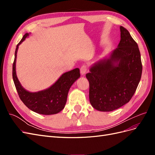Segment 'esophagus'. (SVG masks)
I'll use <instances>...</instances> for the list:
<instances>
[{"label": "esophagus", "instance_id": "1", "mask_svg": "<svg viewBox=\"0 0 155 155\" xmlns=\"http://www.w3.org/2000/svg\"><path fill=\"white\" fill-rule=\"evenodd\" d=\"M87 71V67L86 66V65H83V66L81 67L80 68V72L81 74V75H85L86 74Z\"/></svg>", "mask_w": 155, "mask_h": 155}]
</instances>
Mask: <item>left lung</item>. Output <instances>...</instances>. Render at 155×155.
<instances>
[{
    "label": "left lung",
    "mask_w": 155,
    "mask_h": 155,
    "mask_svg": "<svg viewBox=\"0 0 155 155\" xmlns=\"http://www.w3.org/2000/svg\"><path fill=\"white\" fill-rule=\"evenodd\" d=\"M120 29L118 47L92 64L86 74L91 104L99 111H112L128 103L141 79L138 46L127 30L123 26Z\"/></svg>",
    "instance_id": "left-lung-1"
}]
</instances>
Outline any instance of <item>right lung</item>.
<instances>
[{"label":"right lung","mask_w":155,"mask_h":155,"mask_svg":"<svg viewBox=\"0 0 155 155\" xmlns=\"http://www.w3.org/2000/svg\"><path fill=\"white\" fill-rule=\"evenodd\" d=\"M30 34H26L17 45L13 64V79L20 99L31 110L38 114L51 115L61 111L66 104L69 89L80 77L79 69L76 68L63 74L52 85L45 90L31 92L23 87L17 76L16 59L19 46Z\"/></svg>","instance_id":"1"}]
</instances>
